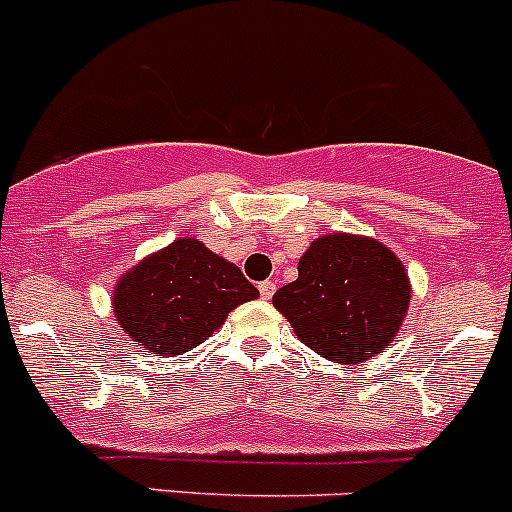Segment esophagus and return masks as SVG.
Masks as SVG:
<instances>
[{"instance_id": "obj_1", "label": "esophagus", "mask_w": 512, "mask_h": 512, "mask_svg": "<svg viewBox=\"0 0 512 512\" xmlns=\"http://www.w3.org/2000/svg\"><path fill=\"white\" fill-rule=\"evenodd\" d=\"M259 291H261V299H271V296H274V291H276V284H274V281H261Z\"/></svg>"}]
</instances>
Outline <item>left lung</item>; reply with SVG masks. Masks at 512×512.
I'll list each match as a JSON object with an SVG mask.
<instances>
[{
    "label": "left lung",
    "instance_id": "8db88e82",
    "mask_svg": "<svg viewBox=\"0 0 512 512\" xmlns=\"http://www.w3.org/2000/svg\"><path fill=\"white\" fill-rule=\"evenodd\" d=\"M410 299L405 264L382 241L326 233L306 248L299 279L276 291L274 306L301 344L329 362L357 367L394 342Z\"/></svg>",
    "mask_w": 512,
    "mask_h": 512
}]
</instances>
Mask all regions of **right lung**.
<instances>
[{
    "label": "right lung",
    "mask_w": 512,
    "mask_h": 512,
    "mask_svg": "<svg viewBox=\"0 0 512 512\" xmlns=\"http://www.w3.org/2000/svg\"><path fill=\"white\" fill-rule=\"evenodd\" d=\"M259 296L236 264L198 238H175L125 271L115 284L120 329L155 357L203 344L243 301Z\"/></svg>",
    "instance_id": "right-lung-1"
}]
</instances>
